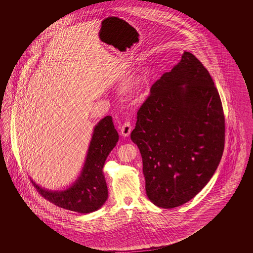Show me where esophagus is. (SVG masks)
Returning <instances> with one entry per match:
<instances>
[{
    "instance_id": "1",
    "label": "esophagus",
    "mask_w": 253,
    "mask_h": 253,
    "mask_svg": "<svg viewBox=\"0 0 253 253\" xmlns=\"http://www.w3.org/2000/svg\"><path fill=\"white\" fill-rule=\"evenodd\" d=\"M130 131H131V125L129 122H126L123 124V126L121 127V135H123L124 137H127L130 135Z\"/></svg>"
}]
</instances>
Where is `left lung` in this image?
I'll list each match as a JSON object with an SVG mask.
<instances>
[{
    "instance_id": "1",
    "label": "left lung",
    "mask_w": 253,
    "mask_h": 253,
    "mask_svg": "<svg viewBox=\"0 0 253 253\" xmlns=\"http://www.w3.org/2000/svg\"><path fill=\"white\" fill-rule=\"evenodd\" d=\"M130 139L156 206H181L209 183L224 148V116L214 83L194 54L184 52L152 85Z\"/></svg>"
}]
</instances>
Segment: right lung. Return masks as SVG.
<instances>
[{"mask_svg": "<svg viewBox=\"0 0 253 253\" xmlns=\"http://www.w3.org/2000/svg\"><path fill=\"white\" fill-rule=\"evenodd\" d=\"M118 141L119 134L112 118L107 116L93 128L84 167L73 184L63 190H49L31 178V183L44 199L55 206L79 213L95 211L105 204L108 197L103 168Z\"/></svg>", "mask_w": 253, "mask_h": 253, "instance_id": "add662e5", "label": "right lung"}]
</instances>
